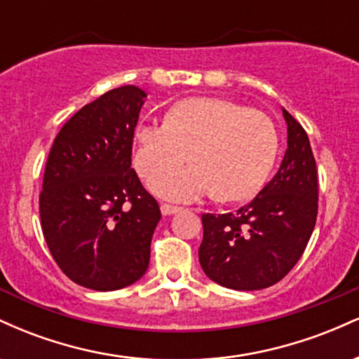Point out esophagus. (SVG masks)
<instances>
[{
    "instance_id": "esophagus-1",
    "label": "esophagus",
    "mask_w": 359,
    "mask_h": 359,
    "mask_svg": "<svg viewBox=\"0 0 359 359\" xmlns=\"http://www.w3.org/2000/svg\"><path fill=\"white\" fill-rule=\"evenodd\" d=\"M160 211H162L163 216H172V214L182 211V208H177V205H170V204H162L160 205Z\"/></svg>"
}]
</instances>
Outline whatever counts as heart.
<instances>
[{
  "label": "heart",
  "instance_id": "heart-1",
  "mask_svg": "<svg viewBox=\"0 0 359 359\" xmlns=\"http://www.w3.org/2000/svg\"><path fill=\"white\" fill-rule=\"evenodd\" d=\"M133 162L142 177L193 165L150 180L155 196L191 203L216 194L221 201L253 197L269 179L278 151V133L263 111L221 97H187L168 109L165 123L135 128Z\"/></svg>",
  "mask_w": 359,
  "mask_h": 359
}]
</instances>
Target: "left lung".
Here are the masks:
<instances>
[{
    "instance_id": "obj_1",
    "label": "left lung",
    "mask_w": 359,
    "mask_h": 359,
    "mask_svg": "<svg viewBox=\"0 0 359 359\" xmlns=\"http://www.w3.org/2000/svg\"><path fill=\"white\" fill-rule=\"evenodd\" d=\"M287 150L282 165L251 203L234 212L203 214L199 262L212 282L233 290L277 283L302 257L317 217V170L300 123L282 108Z\"/></svg>"
}]
</instances>
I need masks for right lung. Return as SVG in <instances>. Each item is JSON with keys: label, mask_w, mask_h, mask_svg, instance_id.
<instances>
[{"label": "right lung", "mask_w": 359, "mask_h": 359, "mask_svg": "<svg viewBox=\"0 0 359 359\" xmlns=\"http://www.w3.org/2000/svg\"><path fill=\"white\" fill-rule=\"evenodd\" d=\"M147 93L108 90L62 126L48 154L40 221L53 259L72 282L118 290L145 275L160 208L131 168Z\"/></svg>", "instance_id": "right-lung-1"}]
</instances>
